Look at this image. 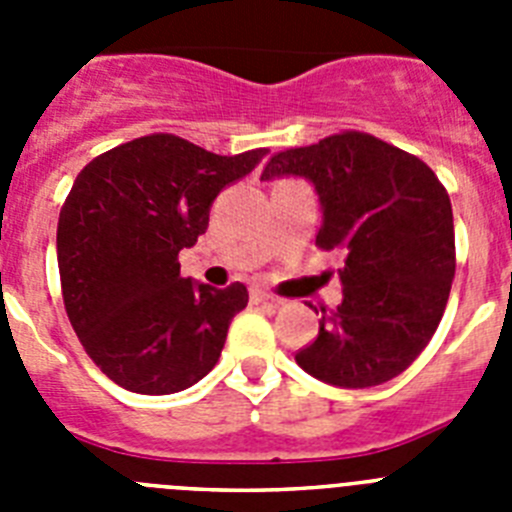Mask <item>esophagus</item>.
Segmentation results:
<instances>
[{"instance_id": "obj_1", "label": "esophagus", "mask_w": 512, "mask_h": 512, "mask_svg": "<svg viewBox=\"0 0 512 512\" xmlns=\"http://www.w3.org/2000/svg\"><path fill=\"white\" fill-rule=\"evenodd\" d=\"M269 300H274V297H271L266 289H261V287L251 289V302H256V305H259V302H269Z\"/></svg>"}]
</instances>
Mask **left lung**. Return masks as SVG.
Instances as JSON below:
<instances>
[{
	"label": "left lung",
	"mask_w": 512,
	"mask_h": 512,
	"mask_svg": "<svg viewBox=\"0 0 512 512\" xmlns=\"http://www.w3.org/2000/svg\"><path fill=\"white\" fill-rule=\"evenodd\" d=\"M305 176L323 207L318 243L341 251L343 302L325 312L297 364L336 387L402 374L436 333L456 271L449 192L418 156L343 130L274 153L261 179Z\"/></svg>",
	"instance_id": "1"
}]
</instances>
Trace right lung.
I'll list each match as a JSON object with an SVG mask.
<instances>
[{"label":"right lung","instance_id":"1","mask_svg":"<svg viewBox=\"0 0 512 512\" xmlns=\"http://www.w3.org/2000/svg\"><path fill=\"white\" fill-rule=\"evenodd\" d=\"M264 156L266 148L217 156L153 133L102 153L76 176L56 235L63 305L89 359L115 384L171 395L217 364L248 289L184 279L179 251L205 233L217 194Z\"/></svg>","mask_w":512,"mask_h":512}]
</instances>
